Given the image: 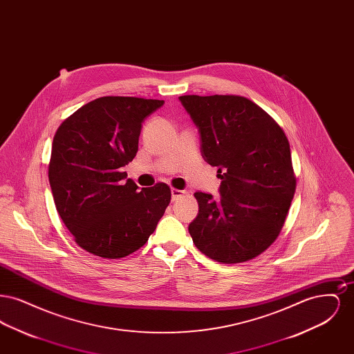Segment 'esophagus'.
Wrapping results in <instances>:
<instances>
[{
	"instance_id": "esophagus-1",
	"label": "esophagus",
	"mask_w": 354,
	"mask_h": 354,
	"mask_svg": "<svg viewBox=\"0 0 354 354\" xmlns=\"http://www.w3.org/2000/svg\"><path fill=\"white\" fill-rule=\"evenodd\" d=\"M185 194V191L178 189V188H172V189H171V198H172V201H174V202H175V201H178L179 198H182Z\"/></svg>"
}]
</instances>
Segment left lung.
Instances as JSON below:
<instances>
[{"label": "left lung", "instance_id": "obj_1", "mask_svg": "<svg viewBox=\"0 0 354 354\" xmlns=\"http://www.w3.org/2000/svg\"><path fill=\"white\" fill-rule=\"evenodd\" d=\"M199 129L204 160L218 167L220 199L195 192L188 225L196 248L236 264L252 260L277 239L296 191L289 142L277 122L240 95H182Z\"/></svg>", "mask_w": 354, "mask_h": 354}]
</instances>
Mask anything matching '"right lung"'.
Returning a JSON list of instances; mask_svg holds the SVG:
<instances>
[{"label":"right lung","instance_id":"add662e5","mask_svg":"<svg viewBox=\"0 0 354 354\" xmlns=\"http://www.w3.org/2000/svg\"><path fill=\"white\" fill-rule=\"evenodd\" d=\"M165 101L101 97L65 119L53 139L49 183L75 243L103 259L146 244L171 201L166 183L139 191L122 167L138 152L142 122Z\"/></svg>","mask_w":354,"mask_h":354}]
</instances>
